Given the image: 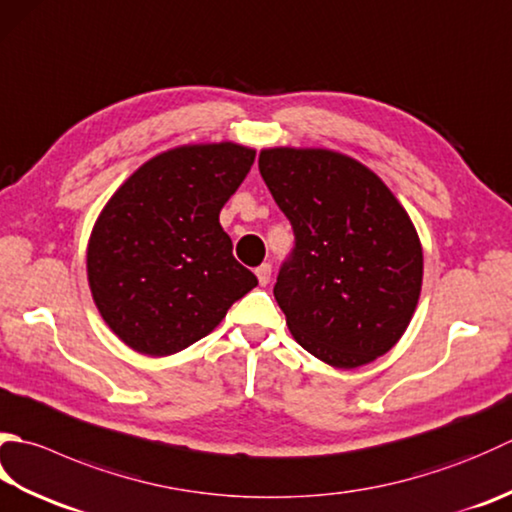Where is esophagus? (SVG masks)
I'll use <instances>...</instances> for the list:
<instances>
[{"mask_svg": "<svg viewBox=\"0 0 512 512\" xmlns=\"http://www.w3.org/2000/svg\"><path fill=\"white\" fill-rule=\"evenodd\" d=\"M270 273H273V268H270V264H262V266H259V268L255 270L259 284L266 286V284L270 282Z\"/></svg>", "mask_w": 512, "mask_h": 512, "instance_id": "1", "label": "esophagus"}]
</instances>
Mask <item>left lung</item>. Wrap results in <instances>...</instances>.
Wrapping results in <instances>:
<instances>
[{
    "label": "left lung",
    "mask_w": 512,
    "mask_h": 512,
    "mask_svg": "<svg viewBox=\"0 0 512 512\" xmlns=\"http://www.w3.org/2000/svg\"><path fill=\"white\" fill-rule=\"evenodd\" d=\"M259 173L295 230L273 290L295 342L335 368L386 355L422 293V242L406 208L337 150L264 148Z\"/></svg>",
    "instance_id": "obj_1"
}]
</instances>
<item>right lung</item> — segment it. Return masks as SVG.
Instances as JSON below:
<instances>
[{
    "label": "right lung",
    "instance_id": "1",
    "mask_svg": "<svg viewBox=\"0 0 512 512\" xmlns=\"http://www.w3.org/2000/svg\"><path fill=\"white\" fill-rule=\"evenodd\" d=\"M255 150L186 144L139 166L115 190L88 239L93 302L137 353L175 355L219 326L257 286L233 257L219 210L244 182Z\"/></svg>",
    "mask_w": 512,
    "mask_h": 512
}]
</instances>
